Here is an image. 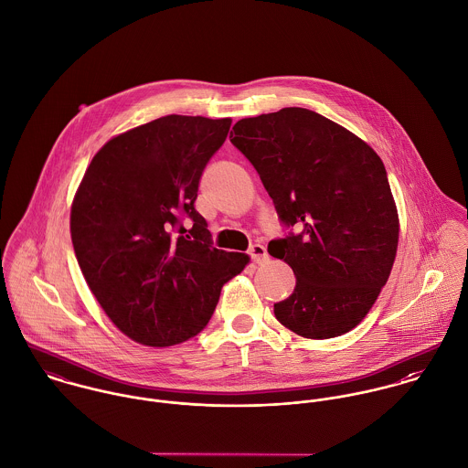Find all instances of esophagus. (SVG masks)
Here are the masks:
<instances>
[{
    "label": "esophagus",
    "mask_w": 468,
    "mask_h": 468,
    "mask_svg": "<svg viewBox=\"0 0 468 468\" xmlns=\"http://www.w3.org/2000/svg\"><path fill=\"white\" fill-rule=\"evenodd\" d=\"M249 256H250V258H252V261H254V263H258V265L265 263L268 260L265 245H261V243H254V245L249 249Z\"/></svg>",
    "instance_id": "obj_1"
}]
</instances>
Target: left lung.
Instances as JSON below:
<instances>
[{"label":"left lung","mask_w":468,"mask_h":468,"mask_svg":"<svg viewBox=\"0 0 468 468\" xmlns=\"http://www.w3.org/2000/svg\"><path fill=\"white\" fill-rule=\"evenodd\" d=\"M232 130L230 142L290 229L268 243V254L297 279L293 293L273 304L275 319L306 338L347 334L375 304L399 247L397 205L380 156L304 108L241 119Z\"/></svg>","instance_id":"left-lung-1"}]
</instances>
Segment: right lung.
<instances>
[{
    "label": "right lung",
    "mask_w": 468,
    "mask_h": 468,
    "mask_svg": "<svg viewBox=\"0 0 468 468\" xmlns=\"http://www.w3.org/2000/svg\"><path fill=\"white\" fill-rule=\"evenodd\" d=\"M229 130L230 119L160 117L112 138L79 186L69 216L79 267L106 315L140 344L165 347L200 334L221 286L249 263L212 247L195 208Z\"/></svg>",
    "instance_id": "1"
}]
</instances>
